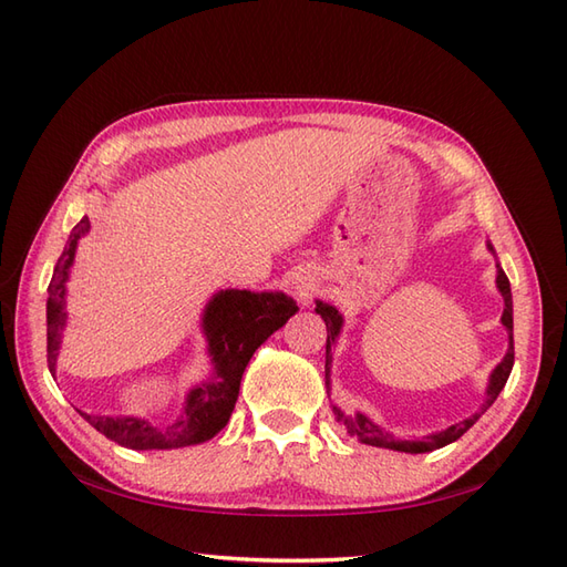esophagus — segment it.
Segmentation results:
<instances>
[{"label": "esophagus", "instance_id": "esophagus-1", "mask_svg": "<svg viewBox=\"0 0 567 567\" xmlns=\"http://www.w3.org/2000/svg\"><path fill=\"white\" fill-rule=\"evenodd\" d=\"M292 285H295V292H297L301 305H309L313 292H316V278H313V275L309 270H301V272H297V278L292 280Z\"/></svg>", "mask_w": 567, "mask_h": 567}]
</instances>
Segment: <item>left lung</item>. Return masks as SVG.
Here are the masks:
<instances>
[{"mask_svg":"<svg viewBox=\"0 0 567 567\" xmlns=\"http://www.w3.org/2000/svg\"><path fill=\"white\" fill-rule=\"evenodd\" d=\"M488 251L495 254L491 244H488ZM495 285L499 289V295H503V299H505L503 319H499V321H503V326H505L507 338H509V346H507V352H505L503 362H499L495 370L491 372L488 389H485V403L481 408V413L488 411V408L495 403V399L499 396V391H503L505 384H507L509 372H512V364H515V340H512V292H509L507 275H505L503 268H499V262H497ZM316 313H319L321 319L326 321V331H328V336H326V386H331V362H333L331 348L336 346L340 331H343V313H340L333 305H328V301H321V299H316ZM333 413L338 417V423H343L348 427V432L352 434V437H358L362 444H372V446H381V450H393V452H405V454H425V452L440 450V446L452 444V442H456L458 437H462V434L481 417V413H476V415H471V417L462 420V423H456L452 427L440 430V432H432V434H427V437H423V440H396L384 427H379L377 423H372V420L367 417L364 413L346 415L336 405H333Z\"/></svg>","mask_w":567,"mask_h":567,"instance_id":"obj_1","label":"left lung"}]
</instances>
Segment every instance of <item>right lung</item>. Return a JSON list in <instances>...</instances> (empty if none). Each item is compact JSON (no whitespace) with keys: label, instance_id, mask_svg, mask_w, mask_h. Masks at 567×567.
<instances>
[{"label":"right lung","instance_id":"add662e5","mask_svg":"<svg viewBox=\"0 0 567 567\" xmlns=\"http://www.w3.org/2000/svg\"><path fill=\"white\" fill-rule=\"evenodd\" d=\"M89 227V217L76 221L48 285V367L52 377L58 370L62 331L68 326L70 268L76 244ZM297 311V301L285 292L219 289L205 305L200 323L207 338V352L213 358V377L188 391L183 411L174 423L152 425L150 420L130 415L111 417L79 413L91 427L127 450H181V446L213 440L229 423L248 360Z\"/></svg>","mask_w":567,"mask_h":567}]
</instances>
